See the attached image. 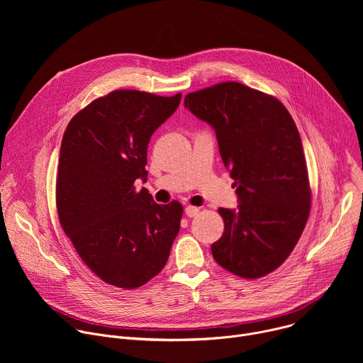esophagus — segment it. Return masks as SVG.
I'll use <instances>...</instances> for the list:
<instances>
[{
	"label": "esophagus",
	"mask_w": 363,
	"mask_h": 363,
	"mask_svg": "<svg viewBox=\"0 0 363 363\" xmlns=\"http://www.w3.org/2000/svg\"><path fill=\"white\" fill-rule=\"evenodd\" d=\"M198 213H199V208H198V206H192V205L185 206V214H186L189 218H192V217L198 216Z\"/></svg>",
	"instance_id": "obj_1"
}]
</instances>
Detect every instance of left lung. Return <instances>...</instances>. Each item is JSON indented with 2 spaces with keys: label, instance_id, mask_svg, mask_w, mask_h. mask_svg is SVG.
Returning <instances> with one entry per match:
<instances>
[{
  "label": "left lung",
  "instance_id": "left-lung-1",
  "mask_svg": "<svg viewBox=\"0 0 363 363\" xmlns=\"http://www.w3.org/2000/svg\"><path fill=\"white\" fill-rule=\"evenodd\" d=\"M184 105L213 126L235 181L238 206L218 210L224 233L211 245L214 260L242 279L274 272L296 247L312 201L293 118L276 97L237 82L189 93Z\"/></svg>",
  "mask_w": 363,
  "mask_h": 363
}]
</instances>
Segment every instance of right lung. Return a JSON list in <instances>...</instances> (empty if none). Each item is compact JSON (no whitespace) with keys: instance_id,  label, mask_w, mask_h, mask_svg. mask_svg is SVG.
Instances as JSON below:
<instances>
[{"instance_id":"obj_1","label":"right lung","mask_w":363,"mask_h":363,"mask_svg":"<svg viewBox=\"0 0 363 363\" xmlns=\"http://www.w3.org/2000/svg\"><path fill=\"white\" fill-rule=\"evenodd\" d=\"M179 101L181 93L115 90L82 109L63 135L59 220L83 263L108 284L140 287L168 262L182 205L157 203L135 181H146L150 136Z\"/></svg>"}]
</instances>
